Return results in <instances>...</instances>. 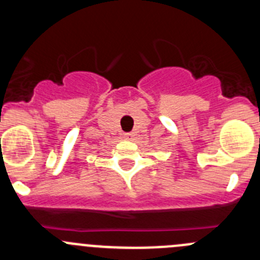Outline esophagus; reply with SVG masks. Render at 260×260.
Listing matches in <instances>:
<instances>
[{
  "label": "esophagus",
  "instance_id": "esophagus-1",
  "mask_svg": "<svg viewBox=\"0 0 260 260\" xmlns=\"http://www.w3.org/2000/svg\"><path fill=\"white\" fill-rule=\"evenodd\" d=\"M124 137H125V140H131V138L133 137V135L132 133H124Z\"/></svg>",
  "mask_w": 260,
  "mask_h": 260
}]
</instances>
